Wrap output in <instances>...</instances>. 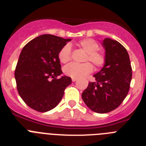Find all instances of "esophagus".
<instances>
[{"label":"esophagus","mask_w":146,"mask_h":146,"mask_svg":"<svg viewBox=\"0 0 146 146\" xmlns=\"http://www.w3.org/2000/svg\"><path fill=\"white\" fill-rule=\"evenodd\" d=\"M76 80H77V78H72V81L76 82Z\"/></svg>","instance_id":"obj_1"}]
</instances>
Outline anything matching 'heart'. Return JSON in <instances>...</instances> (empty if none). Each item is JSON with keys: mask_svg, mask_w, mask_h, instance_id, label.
Segmentation results:
<instances>
[{"mask_svg": "<svg viewBox=\"0 0 146 146\" xmlns=\"http://www.w3.org/2000/svg\"><path fill=\"white\" fill-rule=\"evenodd\" d=\"M77 45L86 53L84 58V61L86 63L82 64L71 63L68 64L64 68L66 76L74 78H80L92 73L93 66L90 63L87 62V61L92 62L97 68H102L105 65L107 62V55L104 51L99 50L100 44L96 40L90 38L84 39L79 41ZM58 58L63 64H66L71 59V48L70 45H65L60 50Z\"/></svg>", "mask_w": 146, "mask_h": 146, "instance_id": "obj_1", "label": "heart"}]
</instances>
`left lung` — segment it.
I'll return each instance as SVG.
<instances>
[{"label":"left lung","instance_id":"obj_1","mask_svg":"<svg viewBox=\"0 0 146 146\" xmlns=\"http://www.w3.org/2000/svg\"><path fill=\"white\" fill-rule=\"evenodd\" d=\"M107 62L100 72L94 75L95 82H90L82 94L87 106L100 114L113 111L126 98L132 78L129 56L123 45L116 40L106 38Z\"/></svg>","mask_w":146,"mask_h":146}]
</instances>
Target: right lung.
I'll use <instances>...</instances> for the list:
<instances>
[{
    "instance_id": "add662e5",
    "label": "right lung",
    "mask_w": 146,
    "mask_h": 146,
    "mask_svg": "<svg viewBox=\"0 0 146 146\" xmlns=\"http://www.w3.org/2000/svg\"><path fill=\"white\" fill-rule=\"evenodd\" d=\"M70 41L51 35L35 38L23 47L15 70L17 90L30 108L45 112L56 107L71 78L62 76L60 50Z\"/></svg>"
}]
</instances>
